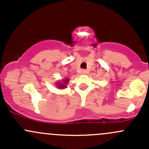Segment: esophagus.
Here are the masks:
<instances>
[{"instance_id":"34e87169","label":"esophagus","mask_w":149,"mask_h":149,"mask_svg":"<svg viewBox=\"0 0 149 149\" xmlns=\"http://www.w3.org/2000/svg\"><path fill=\"white\" fill-rule=\"evenodd\" d=\"M81 74H83V75H85V74H86V73H87V71L86 70H81Z\"/></svg>"}]
</instances>
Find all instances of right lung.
Returning <instances> with one entry per match:
<instances>
[{
    "mask_svg": "<svg viewBox=\"0 0 149 149\" xmlns=\"http://www.w3.org/2000/svg\"><path fill=\"white\" fill-rule=\"evenodd\" d=\"M69 79L65 78L63 80L60 81L59 82H57L55 86H57V88H59L61 89H63V88H65L67 87V84H68Z\"/></svg>",
    "mask_w": 149,
    "mask_h": 149,
    "instance_id": "right-lung-1",
    "label": "right lung"
}]
</instances>
